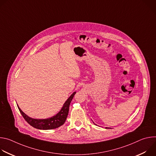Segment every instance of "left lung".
Wrapping results in <instances>:
<instances>
[{
	"label": "left lung",
	"mask_w": 156,
	"mask_h": 156,
	"mask_svg": "<svg viewBox=\"0 0 156 156\" xmlns=\"http://www.w3.org/2000/svg\"><path fill=\"white\" fill-rule=\"evenodd\" d=\"M94 124H95V123H94ZM95 125H96V124H95Z\"/></svg>",
	"instance_id": "1"
}]
</instances>
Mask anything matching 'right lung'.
I'll return each mask as SVG.
<instances>
[{"instance_id":"right-lung-1","label":"right lung","mask_w":156,"mask_h":156,"mask_svg":"<svg viewBox=\"0 0 156 156\" xmlns=\"http://www.w3.org/2000/svg\"><path fill=\"white\" fill-rule=\"evenodd\" d=\"M76 92H74L64 103L62 108L60 110V112L55 115L46 119H32L26 115L23 111H22L19 106L17 105L18 108L22 116L23 117L25 120L33 127L39 129H52L57 128L65 123L66 117L68 116L69 107L70 102L73 98Z\"/></svg>"}]
</instances>
